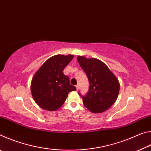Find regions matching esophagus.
Returning a JSON list of instances; mask_svg holds the SVG:
<instances>
[{
	"mask_svg": "<svg viewBox=\"0 0 151 151\" xmlns=\"http://www.w3.org/2000/svg\"><path fill=\"white\" fill-rule=\"evenodd\" d=\"M78 87H79V86H78V85H76V90H78Z\"/></svg>",
	"mask_w": 151,
	"mask_h": 151,
	"instance_id": "obj_1",
	"label": "esophagus"
}]
</instances>
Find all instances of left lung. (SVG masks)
Listing matches in <instances>:
<instances>
[{"instance_id": "8db88e82", "label": "left lung", "mask_w": 151, "mask_h": 151, "mask_svg": "<svg viewBox=\"0 0 151 151\" xmlns=\"http://www.w3.org/2000/svg\"><path fill=\"white\" fill-rule=\"evenodd\" d=\"M77 60L89 81V89L85 96H81L84 105L93 113L108 110L118 98L119 80L108 66L96 58L78 56Z\"/></svg>"}]
</instances>
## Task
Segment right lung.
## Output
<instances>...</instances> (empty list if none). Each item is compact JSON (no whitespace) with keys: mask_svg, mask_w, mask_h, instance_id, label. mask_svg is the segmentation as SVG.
I'll use <instances>...</instances> for the list:
<instances>
[{"mask_svg":"<svg viewBox=\"0 0 151 151\" xmlns=\"http://www.w3.org/2000/svg\"><path fill=\"white\" fill-rule=\"evenodd\" d=\"M74 55H57L44 63L33 76L30 85L32 98L40 108L55 111L65 103L68 94L76 91L69 77L63 74Z\"/></svg>","mask_w":151,"mask_h":151,"instance_id":"1","label":"right lung"}]
</instances>
